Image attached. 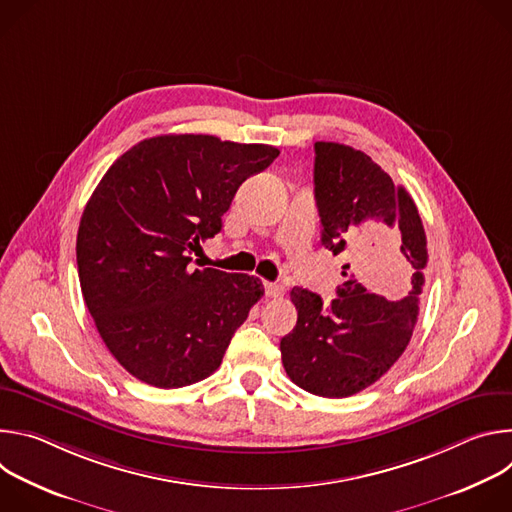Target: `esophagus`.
Wrapping results in <instances>:
<instances>
[{"mask_svg": "<svg viewBox=\"0 0 512 512\" xmlns=\"http://www.w3.org/2000/svg\"><path fill=\"white\" fill-rule=\"evenodd\" d=\"M265 296L267 298H281L283 287L279 283H265Z\"/></svg>", "mask_w": 512, "mask_h": 512, "instance_id": "34e87169", "label": "esophagus"}]
</instances>
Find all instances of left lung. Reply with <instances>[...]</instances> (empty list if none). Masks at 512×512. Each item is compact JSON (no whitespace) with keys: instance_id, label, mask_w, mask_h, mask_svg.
<instances>
[{"instance_id":"8db88e82","label":"left lung","mask_w":512,"mask_h":512,"mask_svg":"<svg viewBox=\"0 0 512 512\" xmlns=\"http://www.w3.org/2000/svg\"><path fill=\"white\" fill-rule=\"evenodd\" d=\"M314 194L322 245L346 253V281L328 306L294 287L298 324L281 338L287 377L320 397H350L379 381L407 348L425 285L427 241L409 192L367 154L316 141ZM389 286L401 301L374 294Z\"/></svg>"}]
</instances>
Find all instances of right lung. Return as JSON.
<instances>
[{"label": "right lung", "instance_id": "add662e5", "mask_svg": "<svg viewBox=\"0 0 512 512\" xmlns=\"http://www.w3.org/2000/svg\"><path fill=\"white\" fill-rule=\"evenodd\" d=\"M277 156L265 143L158 135L95 188L77 235L81 289L105 346L135 379L178 389L221 367L265 289L253 275L192 269L190 253L221 233L239 186Z\"/></svg>", "mask_w": 512, "mask_h": 512}]
</instances>
